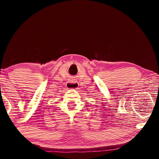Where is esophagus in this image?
I'll use <instances>...</instances> for the list:
<instances>
[{"label": "esophagus", "mask_w": 159, "mask_h": 159, "mask_svg": "<svg viewBox=\"0 0 159 159\" xmlns=\"http://www.w3.org/2000/svg\"><path fill=\"white\" fill-rule=\"evenodd\" d=\"M67 89H72V90H76L79 88V83L76 81H75L74 79L71 80V82L68 83L66 84Z\"/></svg>", "instance_id": "obj_1"}]
</instances>
